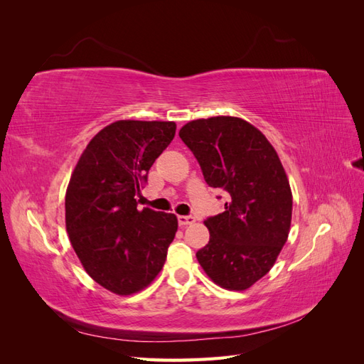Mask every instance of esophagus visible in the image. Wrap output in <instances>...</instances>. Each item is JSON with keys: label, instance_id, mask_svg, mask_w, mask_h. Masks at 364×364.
<instances>
[{"label": "esophagus", "instance_id": "obj_1", "mask_svg": "<svg viewBox=\"0 0 364 364\" xmlns=\"http://www.w3.org/2000/svg\"><path fill=\"white\" fill-rule=\"evenodd\" d=\"M178 222H179V226H188V225H193L194 223V217L191 215H179L178 217Z\"/></svg>", "mask_w": 364, "mask_h": 364}]
</instances>
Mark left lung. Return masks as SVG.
Wrapping results in <instances>:
<instances>
[{
  "instance_id": "1",
  "label": "left lung",
  "mask_w": 364,
  "mask_h": 364,
  "mask_svg": "<svg viewBox=\"0 0 364 364\" xmlns=\"http://www.w3.org/2000/svg\"><path fill=\"white\" fill-rule=\"evenodd\" d=\"M179 136L199 161L206 183L229 194L225 213L205 220L208 245L196 253L211 281L243 291L267 274L291 226L293 196L277 150L246 119H193Z\"/></svg>"
}]
</instances>
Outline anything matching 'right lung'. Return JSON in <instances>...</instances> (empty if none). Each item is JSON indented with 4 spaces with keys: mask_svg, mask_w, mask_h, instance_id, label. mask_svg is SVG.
<instances>
[{
    "mask_svg": "<svg viewBox=\"0 0 364 364\" xmlns=\"http://www.w3.org/2000/svg\"><path fill=\"white\" fill-rule=\"evenodd\" d=\"M176 134L174 121L119 119L90 141L65 194V225L86 273L119 296L162 270L178 217L138 209L139 185Z\"/></svg>",
    "mask_w": 364,
    "mask_h": 364,
    "instance_id": "1",
    "label": "right lung"
}]
</instances>
